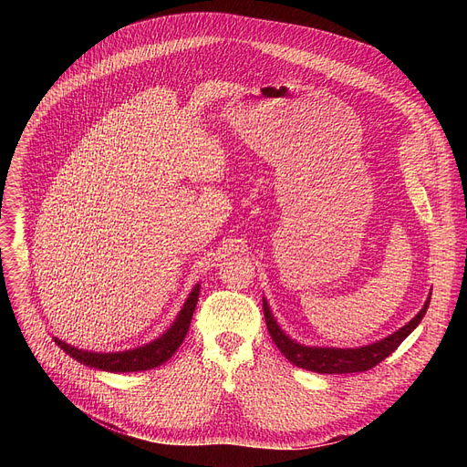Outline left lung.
<instances>
[{
    "label": "left lung",
    "mask_w": 467,
    "mask_h": 467,
    "mask_svg": "<svg viewBox=\"0 0 467 467\" xmlns=\"http://www.w3.org/2000/svg\"><path fill=\"white\" fill-rule=\"evenodd\" d=\"M430 299L426 301L424 308L416 314L412 320L403 326L400 331L394 335H389L375 345L369 347H361V348H312V347H303L299 342L291 340L276 324L273 317L271 310H268V305L263 299V312H265V322L266 329L271 333L275 345L278 350L293 363L299 365L306 371L314 373H326V375H338V373H361V371H369L373 367H377L382 359H386L391 352H396L401 342L407 338V335L420 324L424 317Z\"/></svg>",
    "instance_id": "8db88e82"
}]
</instances>
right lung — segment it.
Masks as SVG:
<instances>
[{
  "label": "right lung",
  "instance_id": "obj_1",
  "mask_svg": "<svg viewBox=\"0 0 467 467\" xmlns=\"http://www.w3.org/2000/svg\"><path fill=\"white\" fill-rule=\"evenodd\" d=\"M199 291H201V285H196L191 291V296L187 297L180 316L176 317V322L171 324V327L162 337H159L157 340L150 342V345H145L141 348L129 350V352H117V354H113V352L111 354H94L88 350H79L76 347H69L64 340H58V338H55V342L73 359H78L90 367H96V369H102V371L134 373V371L153 369V367H159L164 361H168L180 348V345L189 331L191 317L196 308V301H199Z\"/></svg>",
  "mask_w": 467,
  "mask_h": 467
}]
</instances>
